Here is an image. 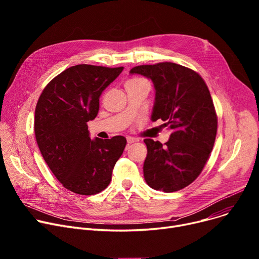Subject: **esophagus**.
<instances>
[{
    "label": "esophagus",
    "mask_w": 259,
    "mask_h": 259,
    "mask_svg": "<svg viewBox=\"0 0 259 259\" xmlns=\"http://www.w3.org/2000/svg\"><path fill=\"white\" fill-rule=\"evenodd\" d=\"M139 141H140V140H139V139H137V138H132V137H128V138H127L128 145L133 144V143H137V142H139Z\"/></svg>",
    "instance_id": "esophagus-1"
}]
</instances>
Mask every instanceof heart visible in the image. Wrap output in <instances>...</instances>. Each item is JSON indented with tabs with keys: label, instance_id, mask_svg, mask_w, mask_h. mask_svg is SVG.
Returning <instances> with one entry per match:
<instances>
[{
	"label": "heart",
	"instance_id": "1",
	"mask_svg": "<svg viewBox=\"0 0 259 259\" xmlns=\"http://www.w3.org/2000/svg\"><path fill=\"white\" fill-rule=\"evenodd\" d=\"M139 81H147L145 80L144 78H140V77H137V78H132V79H129L128 83H139Z\"/></svg>",
	"mask_w": 259,
	"mask_h": 259
}]
</instances>
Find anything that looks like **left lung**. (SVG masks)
I'll return each instance as SVG.
<instances>
[{"instance_id":"8db88e82","label":"left lung","mask_w":259,"mask_h":259,"mask_svg":"<svg viewBox=\"0 0 259 259\" xmlns=\"http://www.w3.org/2000/svg\"><path fill=\"white\" fill-rule=\"evenodd\" d=\"M130 73L152 80L155 102L151 119L160 118L171 129L165 146L144 140L148 150L145 181L154 190L179 191L197 179L214 146L217 116L210 91L197 72L175 63L141 65Z\"/></svg>"}]
</instances>
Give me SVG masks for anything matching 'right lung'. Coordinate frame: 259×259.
Instances as JSON below:
<instances>
[{
	"mask_svg": "<svg viewBox=\"0 0 259 259\" xmlns=\"http://www.w3.org/2000/svg\"><path fill=\"white\" fill-rule=\"evenodd\" d=\"M122 69L75 65L51 79L39 95L34 113L38 149L58 181L76 194L106 189L126 147L120 135L91 140L87 126L98 115L102 92Z\"/></svg>",
	"mask_w": 259,
	"mask_h": 259,
	"instance_id": "add662e5",
	"label": "right lung"
}]
</instances>
